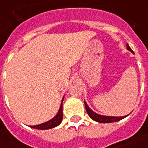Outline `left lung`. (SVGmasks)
Returning a JSON list of instances; mask_svg holds the SVG:
<instances>
[{"instance_id":"obj_1","label":"left lung","mask_w":148,"mask_h":148,"mask_svg":"<svg viewBox=\"0 0 148 148\" xmlns=\"http://www.w3.org/2000/svg\"><path fill=\"white\" fill-rule=\"evenodd\" d=\"M127 49L130 51L132 53H134V51H132L131 47H129L128 44H127ZM84 105H85L86 110H87V113L89 115V117L91 118L92 120L95 121L99 122V123H112V122H116L118 121H121V120L124 119V117H127L129 114L126 115V116H122V117H113V116H104V115H101L98 114L97 113H95V111H93L89 106L87 104L86 101H84Z\"/></svg>"}]
</instances>
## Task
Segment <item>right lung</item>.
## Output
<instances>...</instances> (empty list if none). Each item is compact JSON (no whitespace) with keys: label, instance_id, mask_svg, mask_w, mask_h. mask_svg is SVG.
<instances>
[{"label":"right lung","instance_id":"obj_1","mask_svg":"<svg viewBox=\"0 0 148 148\" xmlns=\"http://www.w3.org/2000/svg\"><path fill=\"white\" fill-rule=\"evenodd\" d=\"M63 101H64V97L62 98L61 103H60V108H59V110H58V114H57L52 119H51L50 121H48L47 122H45V123H43V124L29 127H31L32 128L38 129V130H47V129L53 128V127L58 126V125L61 123L63 119Z\"/></svg>","mask_w":148,"mask_h":148}]
</instances>
